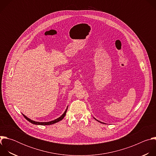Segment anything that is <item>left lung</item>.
<instances>
[{"label": "left lung", "instance_id": "1", "mask_svg": "<svg viewBox=\"0 0 156 156\" xmlns=\"http://www.w3.org/2000/svg\"><path fill=\"white\" fill-rule=\"evenodd\" d=\"M94 119H95V120H97V121H98V122H100V123H102V122H100V121H99V120H97V119H95V118H94Z\"/></svg>", "mask_w": 156, "mask_h": 156}]
</instances>
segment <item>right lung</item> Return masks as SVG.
Masks as SVG:
<instances>
[{
  "instance_id": "add662e5",
  "label": "right lung",
  "mask_w": 156,
  "mask_h": 156,
  "mask_svg": "<svg viewBox=\"0 0 156 156\" xmlns=\"http://www.w3.org/2000/svg\"><path fill=\"white\" fill-rule=\"evenodd\" d=\"M67 108H68V106H67V107H66V108L65 111L64 112V113H63V114L60 117H59L58 118H57V119H55V120H52V121H50V122H36V121L32 120H31L30 119L28 118V117H27L26 115H25L24 114H23V116L25 117V119H26L28 121H29L30 122H31V123H33V124L37 125H49L54 124V123H57V122H60V120H62L64 118V117L65 116V115H66V111H67Z\"/></svg>"
}]
</instances>
